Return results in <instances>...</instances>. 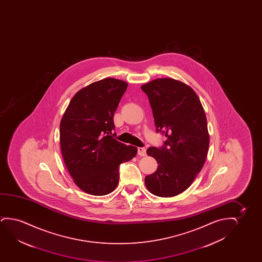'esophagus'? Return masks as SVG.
Wrapping results in <instances>:
<instances>
[{"label": "esophagus", "mask_w": 262, "mask_h": 262, "mask_svg": "<svg viewBox=\"0 0 262 262\" xmlns=\"http://www.w3.org/2000/svg\"><path fill=\"white\" fill-rule=\"evenodd\" d=\"M138 155L140 157L146 156V148L145 147H138Z\"/></svg>", "instance_id": "obj_1"}]
</instances>
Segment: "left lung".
I'll use <instances>...</instances> for the list:
<instances>
[{
  "label": "left lung",
  "mask_w": 262,
  "mask_h": 262,
  "mask_svg": "<svg viewBox=\"0 0 262 262\" xmlns=\"http://www.w3.org/2000/svg\"><path fill=\"white\" fill-rule=\"evenodd\" d=\"M141 90L149 99L157 132L166 137L164 147L147 149L158 165L145 184L156 196L173 197L191 185L206 161L209 134L204 108L196 92L176 79H154Z\"/></svg>",
  "instance_id": "8db88e82"
}]
</instances>
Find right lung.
<instances>
[{
    "instance_id": "right-lung-1",
    "label": "right lung",
    "mask_w": 262,
    "mask_h": 262,
    "mask_svg": "<svg viewBox=\"0 0 262 262\" xmlns=\"http://www.w3.org/2000/svg\"><path fill=\"white\" fill-rule=\"evenodd\" d=\"M128 84L106 78L79 90L60 123L61 156L73 182L95 196L111 193L119 183V166L137 154L111 135L114 114Z\"/></svg>"
}]
</instances>
